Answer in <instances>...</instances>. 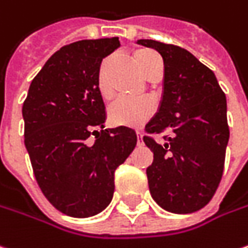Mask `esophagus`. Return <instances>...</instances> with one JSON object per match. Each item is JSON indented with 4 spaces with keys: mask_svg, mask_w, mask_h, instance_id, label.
<instances>
[{
    "mask_svg": "<svg viewBox=\"0 0 248 248\" xmlns=\"http://www.w3.org/2000/svg\"><path fill=\"white\" fill-rule=\"evenodd\" d=\"M137 144L141 145L143 144V133L137 130Z\"/></svg>",
    "mask_w": 248,
    "mask_h": 248,
    "instance_id": "esophagus-1",
    "label": "esophagus"
}]
</instances>
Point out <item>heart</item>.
I'll return each mask as SVG.
<instances>
[{"label": "heart", "mask_w": 248, "mask_h": 248, "mask_svg": "<svg viewBox=\"0 0 248 248\" xmlns=\"http://www.w3.org/2000/svg\"><path fill=\"white\" fill-rule=\"evenodd\" d=\"M155 52L143 49L136 52L135 60L140 72L143 76H147L148 69L151 66V62L156 58ZM111 65V60L107 58L101 62L98 73H97V87L98 93L105 101L111 100L112 92L108 84V69ZM155 111V105L151 100L143 98V100H124L119 98L113 101L108 108V119L115 126H129V127H139L144 124Z\"/></svg>", "instance_id": "heart-1"}]
</instances>
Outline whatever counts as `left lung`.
I'll return each instance as SVG.
<instances>
[{"instance_id": "left-lung-1", "label": "left lung", "mask_w": 248, "mask_h": 248, "mask_svg": "<svg viewBox=\"0 0 248 248\" xmlns=\"http://www.w3.org/2000/svg\"><path fill=\"white\" fill-rule=\"evenodd\" d=\"M137 44L164 60L162 97L145 130L173 132L164 144L143 139L154 153L147 168L151 197L169 212H196L210 202L222 179L229 141L226 97L214 72L187 49L144 38Z\"/></svg>"}]
</instances>
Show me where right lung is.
<instances>
[{"instance_id":"1","label":"right lung","mask_w":248,"mask_h":248,"mask_svg":"<svg viewBox=\"0 0 248 248\" xmlns=\"http://www.w3.org/2000/svg\"><path fill=\"white\" fill-rule=\"evenodd\" d=\"M119 46V38L111 37L62 47L33 79L23 103L25 145L36 180L49 202L69 217H93L109 205L115 170L137 143L133 129L104 126L97 73Z\"/></svg>"}]
</instances>
